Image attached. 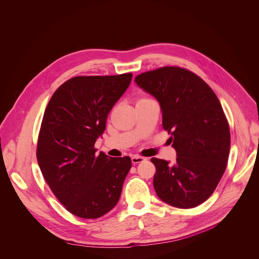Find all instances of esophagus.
<instances>
[{
  "instance_id": "1",
  "label": "esophagus",
  "mask_w": 259,
  "mask_h": 259,
  "mask_svg": "<svg viewBox=\"0 0 259 259\" xmlns=\"http://www.w3.org/2000/svg\"><path fill=\"white\" fill-rule=\"evenodd\" d=\"M145 159L143 158V157H140V156H133L132 158H131V161H132V163L135 165V164H138V163H141V162H143Z\"/></svg>"
}]
</instances>
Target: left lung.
I'll list each match as a JSON object with an SVG mask.
<instances>
[{
	"label": "left lung",
	"mask_w": 259,
	"mask_h": 259,
	"mask_svg": "<svg viewBox=\"0 0 259 259\" xmlns=\"http://www.w3.org/2000/svg\"><path fill=\"white\" fill-rule=\"evenodd\" d=\"M135 82L160 102L163 128L177 153L174 164L151 159L158 197L181 209L202 204L223 177L231 146L230 126L216 94L196 73L179 66L142 72Z\"/></svg>",
	"instance_id": "1"
}]
</instances>
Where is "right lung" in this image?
<instances>
[{
  "label": "right lung",
  "mask_w": 259,
  "mask_h": 259,
  "mask_svg": "<svg viewBox=\"0 0 259 259\" xmlns=\"http://www.w3.org/2000/svg\"><path fill=\"white\" fill-rule=\"evenodd\" d=\"M131 80V72L73 77L58 87L45 109L36 159L52 193L78 217L98 218L120 199L131 159L97 156L94 144Z\"/></svg>",
  "instance_id": "add662e5"
}]
</instances>
